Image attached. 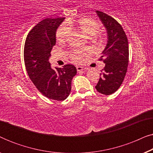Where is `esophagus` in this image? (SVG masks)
Instances as JSON below:
<instances>
[{"mask_svg":"<svg viewBox=\"0 0 153 153\" xmlns=\"http://www.w3.org/2000/svg\"><path fill=\"white\" fill-rule=\"evenodd\" d=\"M76 70L77 71H82V70H87L86 68H85V67H81V66H76Z\"/></svg>","mask_w":153,"mask_h":153,"instance_id":"obj_1","label":"esophagus"}]
</instances>
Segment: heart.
<instances>
[{
	"instance_id": "1",
	"label": "heart",
	"mask_w": 153,
	"mask_h": 153,
	"mask_svg": "<svg viewBox=\"0 0 153 153\" xmlns=\"http://www.w3.org/2000/svg\"><path fill=\"white\" fill-rule=\"evenodd\" d=\"M76 28L81 33L88 37H92L97 34L101 28V24L97 21L93 19L83 17L78 20L69 19L58 28L56 32V39L58 42H63L68 38L70 34V28ZM88 50H74L70 53V56L75 62H79L82 60L83 56L86 54Z\"/></svg>"
}]
</instances>
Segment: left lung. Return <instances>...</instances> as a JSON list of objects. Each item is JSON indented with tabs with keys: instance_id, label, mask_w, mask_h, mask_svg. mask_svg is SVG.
<instances>
[{
	"instance_id": "1",
	"label": "left lung",
	"mask_w": 153,
	"mask_h": 153,
	"mask_svg": "<svg viewBox=\"0 0 153 153\" xmlns=\"http://www.w3.org/2000/svg\"><path fill=\"white\" fill-rule=\"evenodd\" d=\"M105 27L107 43L100 58L105 66L100 73L95 88L99 93L109 95L118 90L126 74L129 62V46L127 35L121 25L111 16L96 11Z\"/></svg>"
}]
</instances>
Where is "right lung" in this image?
<instances>
[{
	"label": "right lung",
	"instance_id": "obj_1",
	"mask_svg": "<svg viewBox=\"0 0 153 153\" xmlns=\"http://www.w3.org/2000/svg\"><path fill=\"white\" fill-rule=\"evenodd\" d=\"M65 18H47L29 32L24 45V58L29 78L37 90L47 98L62 101L71 92L72 80L76 74L73 65L51 68L49 61L56 45V33Z\"/></svg>",
	"mask_w": 153,
	"mask_h": 153
}]
</instances>
